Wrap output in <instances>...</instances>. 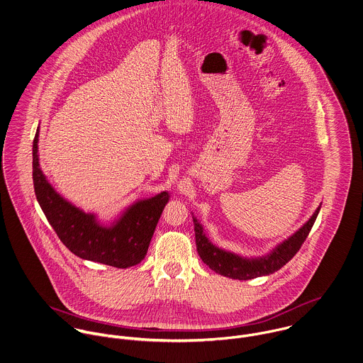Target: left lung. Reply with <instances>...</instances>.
Returning a JSON list of instances; mask_svg holds the SVG:
<instances>
[{"instance_id":"obj_1","label":"left lung","mask_w":363,"mask_h":363,"mask_svg":"<svg viewBox=\"0 0 363 363\" xmlns=\"http://www.w3.org/2000/svg\"><path fill=\"white\" fill-rule=\"evenodd\" d=\"M320 208L321 205L317 208L313 216L308 218L294 234H291L289 238L278 244L269 254L262 257H254V258L241 257L213 245L212 241L206 237L203 231V225L198 221V218L192 216L194 224H195V238H196L198 254L212 271L231 279L248 281L258 277H267L269 274L279 271L296 255L301 244L306 241L315 218L318 216Z\"/></svg>"}]
</instances>
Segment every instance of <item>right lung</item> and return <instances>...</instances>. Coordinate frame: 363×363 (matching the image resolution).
Wrapping results in <instances>:
<instances>
[{
  "instance_id": "add662e5",
  "label": "right lung",
  "mask_w": 363,
  "mask_h": 363,
  "mask_svg": "<svg viewBox=\"0 0 363 363\" xmlns=\"http://www.w3.org/2000/svg\"><path fill=\"white\" fill-rule=\"evenodd\" d=\"M39 128L33 139V186L36 199L59 235L77 257L115 268H129L145 259L151 237L169 194L167 191L130 205L111 225L66 201L49 184L39 165Z\"/></svg>"
}]
</instances>
